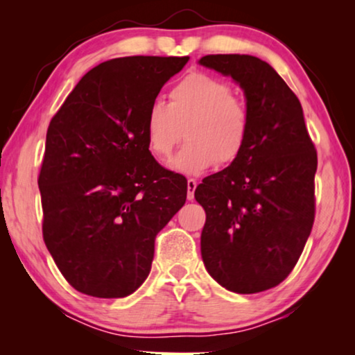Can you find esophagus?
<instances>
[{
    "label": "esophagus",
    "instance_id": "34e87169",
    "mask_svg": "<svg viewBox=\"0 0 355 355\" xmlns=\"http://www.w3.org/2000/svg\"><path fill=\"white\" fill-rule=\"evenodd\" d=\"M196 189H197L196 179H189V181H187V198H189V200H192V198H193V192H196Z\"/></svg>",
    "mask_w": 355,
    "mask_h": 355
}]
</instances>
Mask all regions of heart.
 Listing matches in <instances>:
<instances>
[{
	"mask_svg": "<svg viewBox=\"0 0 355 355\" xmlns=\"http://www.w3.org/2000/svg\"><path fill=\"white\" fill-rule=\"evenodd\" d=\"M184 128L189 142L171 168L197 176L216 162L231 164L239 158L250 134V113L225 80L192 72L169 92V105L153 101L148 106L144 134L150 152L162 159L171 157Z\"/></svg>",
	"mask_w": 355,
	"mask_h": 355,
	"instance_id": "obj_1",
	"label": "heart"
}]
</instances>
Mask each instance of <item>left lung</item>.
Instances as JSON below:
<instances>
[{"label":"left lung","mask_w":355,"mask_h":355,"mask_svg":"<svg viewBox=\"0 0 355 355\" xmlns=\"http://www.w3.org/2000/svg\"><path fill=\"white\" fill-rule=\"evenodd\" d=\"M198 64L239 84L250 113L239 158L196 189L207 213L202 259L227 291L261 293L288 278L312 231L317 150L299 98L268 62L207 55Z\"/></svg>","instance_id":"8db88e82"}]
</instances>
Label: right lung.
<instances>
[{"mask_svg": "<svg viewBox=\"0 0 355 355\" xmlns=\"http://www.w3.org/2000/svg\"><path fill=\"white\" fill-rule=\"evenodd\" d=\"M189 56L116 58L90 69L46 132L38 187L43 241L67 283L101 299L137 291L155 237L181 210L187 179L159 166L144 119Z\"/></svg>", "mask_w": 355, "mask_h": 355, "instance_id": "obj_1", "label": "right lung"}]
</instances>
